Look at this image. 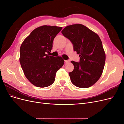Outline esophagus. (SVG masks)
Segmentation results:
<instances>
[{
  "mask_svg": "<svg viewBox=\"0 0 124 124\" xmlns=\"http://www.w3.org/2000/svg\"><path fill=\"white\" fill-rule=\"evenodd\" d=\"M65 62L66 63H69V62H70V61H69V60H65Z\"/></svg>",
  "mask_w": 124,
  "mask_h": 124,
  "instance_id": "esophagus-1",
  "label": "esophagus"
}]
</instances>
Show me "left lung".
<instances>
[{"mask_svg": "<svg viewBox=\"0 0 124 124\" xmlns=\"http://www.w3.org/2000/svg\"><path fill=\"white\" fill-rule=\"evenodd\" d=\"M79 54L80 61H71L74 69L69 74L72 84L80 88H88L100 78L104 67L106 55L99 36L82 24L67 26L62 31Z\"/></svg>", "mask_w": 124, "mask_h": 124, "instance_id": "left-lung-1", "label": "left lung"}]
</instances>
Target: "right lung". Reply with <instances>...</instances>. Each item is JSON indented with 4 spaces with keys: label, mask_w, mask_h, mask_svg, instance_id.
I'll return each mask as SVG.
<instances>
[{
    "label": "right lung",
    "mask_w": 124,
    "mask_h": 124,
    "mask_svg": "<svg viewBox=\"0 0 124 124\" xmlns=\"http://www.w3.org/2000/svg\"><path fill=\"white\" fill-rule=\"evenodd\" d=\"M62 27L44 25L31 33L20 47V62L25 77L33 85L46 87L54 83L56 72L62 67L60 56L46 54L53 47L54 39Z\"/></svg>",
    "instance_id": "1"
}]
</instances>
